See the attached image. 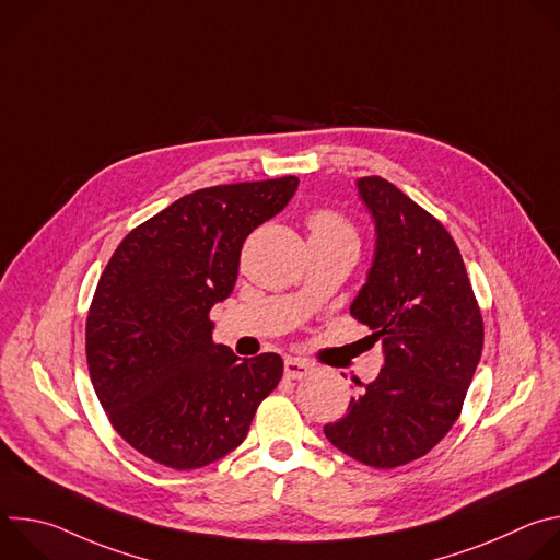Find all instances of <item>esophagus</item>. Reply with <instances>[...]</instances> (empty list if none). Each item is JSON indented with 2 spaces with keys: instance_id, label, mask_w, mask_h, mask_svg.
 Wrapping results in <instances>:
<instances>
[{
  "instance_id": "obj_1",
  "label": "esophagus",
  "mask_w": 560,
  "mask_h": 560,
  "mask_svg": "<svg viewBox=\"0 0 560 560\" xmlns=\"http://www.w3.org/2000/svg\"><path fill=\"white\" fill-rule=\"evenodd\" d=\"M312 370H314V368H312L310 363L301 361V359H285V363H283V372H285L288 378H303V376H307Z\"/></svg>"
}]
</instances>
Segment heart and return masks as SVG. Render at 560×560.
<instances>
[{"mask_svg": "<svg viewBox=\"0 0 560 560\" xmlns=\"http://www.w3.org/2000/svg\"><path fill=\"white\" fill-rule=\"evenodd\" d=\"M310 238H324V242H339L357 246V232L352 223L335 210H314L307 219Z\"/></svg>", "mask_w": 560, "mask_h": 560, "instance_id": "b5f03b06", "label": "heart"}]
</instances>
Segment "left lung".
Here are the masks:
<instances>
[{"label": "left lung", "mask_w": 560, "mask_h": 560, "mask_svg": "<svg viewBox=\"0 0 560 560\" xmlns=\"http://www.w3.org/2000/svg\"><path fill=\"white\" fill-rule=\"evenodd\" d=\"M374 257L350 312L381 343L383 368L324 428L343 454L396 467L428 454L460 415L481 361L483 318L450 232L381 177L357 179Z\"/></svg>", "instance_id": "8db88e82"}]
</instances>
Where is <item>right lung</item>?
<instances>
[{"label":"right lung","mask_w":560,"mask_h":560,"mask_svg":"<svg viewBox=\"0 0 560 560\" xmlns=\"http://www.w3.org/2000/svg\"><path fill=\"white\" fill-rule=\"evenodd\" d=\"M296 186L281 177L190 192L108 261L86 322L89 370L113 428L143 456L173 469L223 458L279 385L281 357L238 359L212 343L208 314L234 290L246 236Z\"/></svg>","instance_id":"1"}]
</instances>
